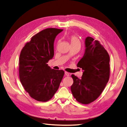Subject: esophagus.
<instances>
[{
  "mask_svg": "<svg viewBox=\"0 0 127 127\" xmlns=\"http://www.w3.org/2000/svg\"><path fill=\"white\" fill-rule=\"evenodd\" d=\"M65 75H66L67 76H69V73H68V72L65 71Z\"/></svg>",
  "mask_w": 127,
  "mask_h": 127,
  "instance_id": "1",
  "label": "esophagus"
}]
</instances>
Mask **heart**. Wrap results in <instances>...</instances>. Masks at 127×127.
<instances>
[{"label": "heart", "mask_w": 127, "mask_h": 127, "mask_svg": "<svg viewBox=\"0 0 127 127\" xmlns=\"http://www.w3.org/2000/svg\"><path fill=\"white\" fill-rule=\"evenodd\" d=\"M71 45H79L80 46V42L79 38L75 36H72L70 38Z\"/></svg>", "instance_id": "obj_1"}]
</instances>
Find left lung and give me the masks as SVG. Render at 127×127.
<instances>
[{
	"mask_svg": "<svg viewBox=\"0 0 127 127\" xmlns=\"http://www.w3.org/2000/svg\"><path fill=\"white\" fill-rule=\"evenodd\" d=\"M84 56L77 64L82 69L83 76L79 79L73 74L72 94L79 102L89 104L97 98L110 78V56L99 41L87 37Z\"/></svg>",
	"mask_w": 127,
	"mask_h": 127,
	"instance_id": "left-lung-1",
	"label": "left lung"
}]
</instances>
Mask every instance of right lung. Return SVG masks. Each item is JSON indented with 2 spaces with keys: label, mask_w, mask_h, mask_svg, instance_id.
Instances as JSON below:
<instances>
[{
  "label": "right lung",
  "mask_w": 127,
  "mask_h": 127,
  "mask_svg": "<svg viewBox=\"0 0 127 127\" xmlns=\"http://www.w3.org/2000/svg\"><path fill=\"white\" fill-rule=\"evenodd\" d=\"M63 30L49 28L36 34L22 48L19 58L20 80L25 90L38 101L50 100L58 90L64 71L47 63L54 56V42Z\"/></svg>",
  "instance_id": "add662e5"
}]
</instances>
